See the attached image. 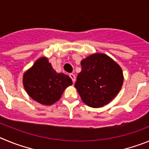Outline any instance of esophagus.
Returning <instances> with one entry per match:
<instances>
[{
    "mask_svg": "<svg viewBox=\"0 0 149 149\" xmlns=\"http://www.w3.org/2000/svg\"><path fill=\"white\" fill-rule=\"evenodd\" d=\"M70 77L71 78L72 81H73V82L74 83L75 81H76V76H75V75L73 74V73H70Z\"/></svg>",
    "mask_w": 149,
    "mask_h": 149,
    "instance_id": "34e87169",
    "label": "esophagus"
}]
</instances>
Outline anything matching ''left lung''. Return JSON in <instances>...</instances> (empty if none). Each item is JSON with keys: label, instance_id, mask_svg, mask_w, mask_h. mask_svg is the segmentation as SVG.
Listing matches in <instances>:
<instances>
[{"label": "left lung", "instance_id": "obj_1", "mask_svg": "<svg viewBox=\"0 0 149 149\" xmlns=\"http://www.w3.org/2000/svg\"><path fill=\"white\" fill-rule=\"evenodd\" d=\"M81 66L75 88L83 102L95 108L108 104L123 86L124 76L121 67L102 53L88 56L81 60Z\"/></svg>", "mask_w": 149, "mask_h": 149}]
</instances>
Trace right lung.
Segmentation results:
<instances>
[{
	"instance_id": "add662e5",
	"label": "right lung",
	"mask_w": 149,
	"mask_h": 149,
	"mask_svg": "<svg viewBox=\"0 0 149 149\" xmlns=\"http://www.w3.org/2000/svg\"><path fill=\"white\" fill-rule=\"evenodd\" d=\"M72 84L70 76L57 73L45 56L38 58L23 75V84L27 94L47 106L58 101L64 91Z\"/></svg>"
}]
</instances>
